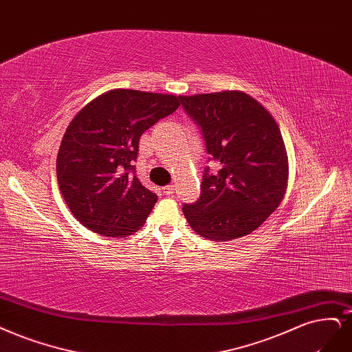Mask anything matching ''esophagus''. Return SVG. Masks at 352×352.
<instances>
[{"label": "esophagus", "mask_w": 352, "mask_h": 352, "mask_svg": "<svg viewBox=\"0 0 352 352\" xmlns=\"http://www.w3.org/2000/svg\"><path fill=\"white\" fill-rule=\"evenodd\" d=\"M163 192H164V195H167V197L173 195V192H175V185H167V186H164V188H163Z\"/></svg>", "instance_id": "esophagus-1"}]
</instances>
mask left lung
<instances>
[{
    "instance_id": "1",
    "label": "left lung",
    "mask_w": 352,
    "mask_h": 352,
    "mask_svg": "<svg viewBox=\"0 0 352 352\" xmlns=\"http://www.w3.org/2000/svg\"><path fill=\"white\" fill-rule=\"evenodd\" d=\"M201 126L218 175L204 172L201 197L184 205L192 230L211 241L254 232L278 207L288 185V155L274 116L245 91L180 96Z\"/></svg>"
}]
</instances>
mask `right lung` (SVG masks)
Returning <instances> with one entry per match:
<instances>
[{
	"label": "right lung",
	"instance_id": "obj_1",
	"mask_svg": "<svg viewBox=\"0 0 352 352\" xmlns=\"http://www.w3.org/2000/svg\"><path fill=\"white\" fill-rule=\"evenodd\" d=\"M180 96L109 90L71 120L59 145L56 176L69 211L91 232L107 237L137 233L157 195L134 175L140 137L173 113Z\"/></svg>",
	"mask_w": 352,
	"mask_h": 352
}]
</instances>
